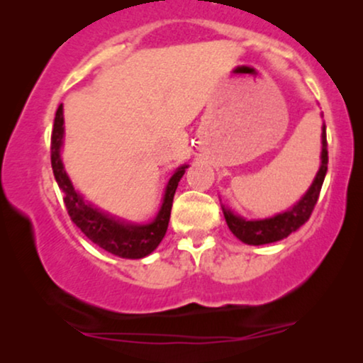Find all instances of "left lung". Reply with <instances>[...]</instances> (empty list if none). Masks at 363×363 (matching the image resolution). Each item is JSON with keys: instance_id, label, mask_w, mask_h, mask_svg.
Returning a JSON list of instances; mask_svg holds the SVG:
<instances>
[{"instance_id": "1", "label": "left lung", "mask_w": 363, "mask_h": 363, "mask_svg": "<svg viewBox=\"0 0 363 363\" xmlns=\"http://www.w3.org/2000/svg\"><path fill=\"white\" fill-rule=\"evenodd\" d=\"M327 162H329V152H327V137H325V125L322 127V152H320V168L317 172V175L312 182L309 190L306 191V195L296 203L291 210L279 215L266 218V220H251L247 221L245 218L235 215V213L226 210L223 206V213H225V220L228 223L233 235L238 240H241L246 245L259 246L267 245V242H276L279 240H284L294 233L296 230L304 225L309 220L317 200H319V193L324 183L325 173H327Z\"/></svg>"}]
</instances>
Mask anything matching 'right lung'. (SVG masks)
Returning <instances> with one entry per match:
<instances>
[{
    "instance_id": "1",
    "label": "right lung",
    "mask_w": 363,
    "mask_h": 363,
    "mask_svg": "<svg viewBox=\"0 0 363 363\" xmlns=\"http://www.w3.org/2000/svg\"><path fill=\"white\" fill-rule=\"evenodd\" d=\"M64 138V116L62 104L59 106L54 118V128L51 135V165L59 188L64 195L67 213L71 216L79 230L86 235L92 242L99 247L106 250L111 255L118 257H127V259H140L157 250L160 241L165 236L168 221H170V211L173 196H175L178 182L185 173L188 165L177 168L173 173L168 185L165 188V196L160 211L155 220L148 225H133L117 220V218L108 216L97 208L86 203V200L74 190L71 180H69L66 170H64L61 160V147Z\"/></svg>"
}]
</instances>
